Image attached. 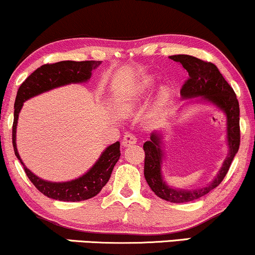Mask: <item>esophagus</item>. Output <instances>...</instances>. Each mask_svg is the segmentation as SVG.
I'll list each match as a JSON object with an SVG mask.
<instances>
[{
    "mask_svg": "<svg viewBox=\"0 0 255 255\" xmlns=\"http://www.w3.org/2000/svg\"><path fill=\"white\" fill-rule=\"evenodd\" d=\"M137 141V137L134 135L133 133H126L124 135V140H122V142H124L125 146H129V145H134Z\"/></svg>",
    "mask_w": 255,
    "mask_h": 255,
    "instance_id": "esophagus-1",
    "label": "esophagus"
}]
</instances>
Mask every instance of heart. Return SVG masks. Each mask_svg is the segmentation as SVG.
<instances>
[{
    "label": "heart",
    "mask_w": 255,
    "mask_h": 255,
    "mask_svg": "<svg viewBox=\"0 0 255 255\" xmlns=\"http://www.w3.org/2000/svg\"><path fill=\"white\" fill-rule=\"evenodd\" d=\"M153 83H154V82H153V79H151V78H147L142 83H141L139 90H137L136 97L145 96V95L148 93V91L153 88ZM167 98H168V93H167L166 90H162L161 94H160V96H159V102L165 103L167 101ZM131 102H133V100H130L129 102H124V103H122V107L128 106V104H130Z\"/></svg>",
    "instance_id": "obj_1"
}]
</instances>
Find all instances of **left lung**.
I'll use <instances>...</instances> for the list:
<instances>
[{
	"label": "left lung",
	"instance_id": "1",
	"mask_svg": "<svg viewBox=\"0 0 255 255\" xmlns=\"http://www.w3.org/2000/svg\"><path fill=\"white\" fill-rule=\"evenodd\" d=\"M171 59L182 64V66L189 73V77L184 82L180 94L183 97L203 96L205 100L215 103L217 107L227 114V126H228V145L229 154L226 158L223 166L208 186L197 190H177L167 186L162 182L160 164L162 153L160 149V137L157 134H152L151 140L143 143L145 151V174L146 182L149 188L158 197L172 203H185L203 197L209 194L211 190L219 186L228 173L233 159L240 147V108L239 101L233 88L223 78L219 69L210 61H205L188 54L171 56Z\"/></svg>",
	"mask_w": 255,
	"mask_h": 255
}]
</instances>
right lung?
Segmentation results:
<instances>
[{
  "mask_svg": "<svg viewBox=\"0 0 255 255\" xmlns=\"http://www.w3.org/2000/svg\"><path fill=\"white\" fill-rule=\"evenodd\" d=\"M98 60L84 61H58L53 64H45L38 67L34 72L24 79L17 90L14 103V122H13V147L16 158L19 159L24 168L27 177L34 184L41 194L53 199L64 202H81L96 196L102 188L108 183L113 168L118 162L120 155V142L113 143L102 153L96 164L90 168L88 173L65 183H51L40 179L24 166L16 148L15 136H16V124L22 104L28 98L51 90V89L69 84V83L85 82L90 78L91 71L100 65Z\"/></svg>",
  "mask_w": 255,
  "mask_h": 255,
  "instance_id": "right-lung-1",
  "label": "right lung"
}]
</instances>
